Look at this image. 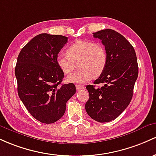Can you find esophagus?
<instances>
[{
	"label": "esophagus",
	"mask_w": 156,
	"mask_h": 156,
	"mask_svg": "<svg viewBox=\"0 0 156 156\" xmlns=\"http://www.w3.org/2000/svg\"><path fill=\"white\" fill-rule=\"evenodd\" d=\"M76 90H83V89L85 88V87L80 85H76Z\"/></svg>",
	"instance_id": "1"
}]
</instances>
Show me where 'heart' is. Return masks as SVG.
I'll list each match as a JSON object with an SVG mask.
<instances>
[{"instance_id":"obj_1","label":"heart","mask_w":156,"mask_h":156,"mask_svg":"<svg viewBox=\"0 0 156 156\" xmlns=\"http://www.w3.org/2000/svg\"><path fill=\"white\" fill-rule=\"evenodd\" d=\"M66 55H58L56 62L62 73H72L78 63V71L66 79L68 83H85L103 73L108 62L106 49L101 43L76 40L66 48Z\"/></svg>"}]
</instances>
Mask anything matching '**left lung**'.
Masks as SVG:
<instances>
[{
	"instance_id": "obj_1",
	"label": "left lung",
	"mask_w": 156,
	"mask_h": 156,
	"mask_svg": "<svg viewBox=\"0 0 156 156\" xmlns=\"http://www.w3.org/2000/svg\"><path fill=\"white\" fill-rule=\"evenodd\" d=\"M105 45L108 62L104 71L88 85L89 99L85 110L91 119L99 122L115 119L127 108L133 97L139 74L137 57L133 45L124 36L111 29L93 33Z\"/></svg>"
}]
</instances>
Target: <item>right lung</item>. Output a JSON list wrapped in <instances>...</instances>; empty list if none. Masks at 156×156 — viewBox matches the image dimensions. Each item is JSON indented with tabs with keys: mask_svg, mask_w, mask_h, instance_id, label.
<instances>
[{
	"mask_svg": "<svg viewBox=\"0 0 156 156\" xmlns=\"http://www.w3.org/2000/svg\"><path fill=\"white\" fill-rule=\"evenodd\" d=\"M69 38L38 34L20 51L15 66L17 93L30 114L42 123L61 119L66 102L76 93L74 84L61 85L64 73L56 62Z\"/></svg>",
	"mask_w": 156,
	"mask_h": 156,
	"instance_id": "obj_1",
	"label": "right lung"
}]
</instances>
